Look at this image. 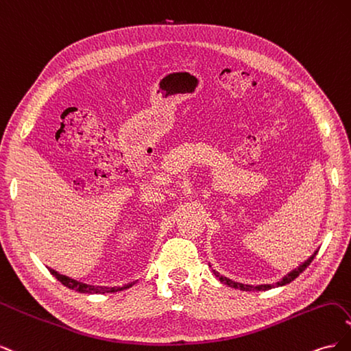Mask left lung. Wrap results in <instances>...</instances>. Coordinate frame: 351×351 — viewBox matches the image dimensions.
Listing matches in <instances>:
<instances>
[{
    "label": "left lung",
    "instance_id": "1",
    "mask_svg": "<svg viewBox=\"0 0 351 351\" xmlns=\"http://www.w3.org/2000/svg\"><path fill=\"white\" fill-rule=\"evenodd\" d=\"M315 254H316V253H313V256H312L311 259H307L303 265H300L299 268L294 269L293 272H290L289 275H287V277H284L280 282H277L275 285H258V287H253V285H243V284H237V282H234V281H230L228 278L219 277V275H217V277H219V281H221V282H224L226 285H230V287H232V289H239V290H243V291H261V290H269V289H272V287H280V285L290 284L294 278L299 277V275H300V274H302L307 267H309L311 262H312V261H313V258H315Z\"/></svg>",
    "mask_w": 351,
    "mask_h": 351
}]
</instances>
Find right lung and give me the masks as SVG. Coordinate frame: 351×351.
I'll return each mask as SVG.
<instances>
[{"mask_svg": "<svg viewBox=\"0 0 351 351\" xmlns=\"http://www.w3.org/2000/svg\"><path fill=\"white\" fill-rule=\"evenodd\" d=\"M51 274L54 275V277L62 284V285H66V287H69V289H71V290H76V291H79V293H92V294H97V293H115V291H121V290H125V289H129V287H132L133 284H129V285H124V287H119V289H95V287H88L86 284H82V282H77V281H74V280H70V278H67L66 275H60V274H57L56 271H52L51 269Z\"/></svg>", "mask_w": 351, "mask_h": 351, "instance_id": "right-lung-1", "label": "right lung"}]
</instances>
